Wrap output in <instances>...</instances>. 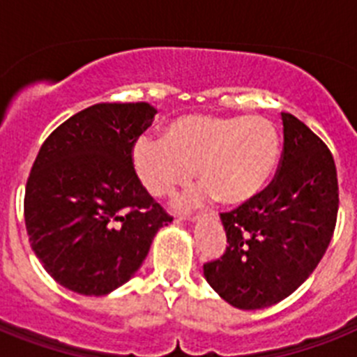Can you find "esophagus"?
I'll use <instances>...</instances> for the list:
<instances>
[{"mask_svg":"<svg viewBox=\"0 0 357 357\" xmlns=\"http://www.w3.org/2000/svg\"><path fill=\"white\" fill-rule=\"evenodd\" d=\"M178 220H189V222H195V216H181Z\"/></svg>","mask_w":357,"mask_h":357,"instance_id":"obj_1","label":"esophagus"}]
</instances>
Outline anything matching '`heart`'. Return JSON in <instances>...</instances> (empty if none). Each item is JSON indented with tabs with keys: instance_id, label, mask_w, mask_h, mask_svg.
Wrapping results in <instances>:
<instances>
[{
	"instance_id": "obj_1",
	"label": "heart",
	"mask_w": 357,
	"mask_h": 357,
	"mask_svg": "<svg viewBox=\"0 0 357 357\" xmlns=\"http://www.w3.org/2000/svg\"><path fill=\"white\" fill-rule=\"evenodd\" d=\"M279 162V135L259 116L191 114L164 128L162 139L141 137L132 148L134 172L151 197L166 198L198 173L191 202L216 195L227 206L254 200Z\"/></svg>"
}]
</instances>
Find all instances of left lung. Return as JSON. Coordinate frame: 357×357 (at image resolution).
Segmentation results:
<instances>
[{"mask_svg": "<svg viewBox=\"0 0 357 357\" xmlns=\"http://www.w3.org/2000/svg\"><path fill=\"white\" fill-rule=\"evenodd\" d=\"M284 144L273 181L254 200L222 213L227 248L204 264L223 301L261 309L291 295L329 247L338 216L333 153L307 125L282 112Z\"/></svg>", "mask_w": 357, "mask_h": 357, "instance_id": "1", "label": "left lung"}]
</instances>
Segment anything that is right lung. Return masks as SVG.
<instances>
[{"mask_svg": "<svg viewBox=\"0 0 357 357\" xmlns=\"http://www.w3.org/2000/svg\"><path fill=\"white\" fill-rule=\"evenodd\" d=\"M157 110L96 103L44 141L24 191V223L44 270L80 295H107L143 264L169 216L139 182L132 148Z\"/></svg>", "mask_w": 357, "mask_h": 357, "instance_id": "add662e5", "label": "right lung"}]
</instances>
